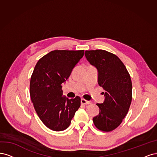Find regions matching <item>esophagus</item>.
Segmentation results:
<instances>
[{"mask_svg": "<svg viewBox=\"0 0 157 157\" xmlns=\"http://www.w3.org/2000/svg\"><path fill=\"white\" fill-rule=\"evenodd\" d=\"M81 103H82V104H90L89 101L86 100L84 98H82V100H81Z\"/></svg>", "mask_w": 157, "mask_h": 157, "instance_id": "34e87169", "label": "esophagus"}]
</instances>
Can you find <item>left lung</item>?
<instances>
[{
  "label": "left lung",
  "mask_w": 157,
  "mask_h": 157,
  "mask_svg": "<svg viewBox=\"0 0 157 157\" xmlns=\"http://www.w3.org/2000/svg\"><path fill=\"white\" fill-rule=\"evenodd\" d=\"M85 55L97 68L98 83L104 90V102L97 104L100 112L93 117V123L98 130L110 132L122 123L132 102L130 74L117 55L105 50H87Z\"/></svg>",
  "instance_id": "1"
}]
</instances>
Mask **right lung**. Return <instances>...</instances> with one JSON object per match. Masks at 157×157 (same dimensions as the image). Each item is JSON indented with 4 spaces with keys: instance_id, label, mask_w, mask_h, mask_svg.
Returning <instances> with one entry per match:
<instances>
[{
    "instance_id": "right-lung-1",
    "label": "right lung",
    "mask_w": 157,
    "mask_h": 157,
    "mask_svg": "<svg viewBox=\"0 0 157 157\" xmlns=\"http://www.w3.org/2000/svg\"><path fill=\"white\" fill-rule=\"evenodd\" d=\"M84 55V50H54L39 59L30 82V95L39 118L54 131L67 129L81 105L78 96L63 97L62 84Z\"/></svg>"
}]
</instances>
